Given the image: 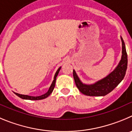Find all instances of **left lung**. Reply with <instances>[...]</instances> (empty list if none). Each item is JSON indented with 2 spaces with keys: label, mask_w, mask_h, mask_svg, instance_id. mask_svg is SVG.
<instances>
[{
  "label": "left lung",
  "mask_w": 132,
  "mask_h": 132,
  "mask_svg": "<svg viewBox=\"0 0 132 132\" xmlns=\"http://www.w3.org/2000/svg\"><path fill=\"white\" fill-rule=\"evenodd\" d=\"M122 41V58L118 66L105 78L96 81L95 84H83L78 76L76 72L73 70V76L77 87L81 93L87 96H104L109 94L124 79L128 66V55L123 39Z\"/></svg>",
  "instance_id": "1"
}]
</instances>
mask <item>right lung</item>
Here are the masks:
<instances>
[{"label":"right lung","instance_id":"add662e5","mask_svg":"<svg viewBox=\"0 0 132 132\" xmlns=\"http://www.w3.org/2000/svg\"><path fill=\"white\" fill-rule=\"evenodd\" d=\"M60 68H61V67L59 68L57 70V71H56V72L55 73V75H54V80L53 81V82H52L51 85V86H50L48 91H47L46 93H45V94L42 95L41 96H38V97H33V96H29V95H26L19 94V93H15L17 96H18L19 97H20V98H23V99H26V100H41V99H44V98H47V97H48L51 94L53 89H54V86H55L56 77H57L58 74H59Z\"/></svg>","mask_w":132,"mask_h":132}]
</instances>
